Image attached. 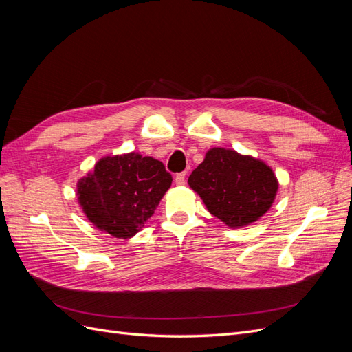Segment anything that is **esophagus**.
Returning a JSON list of instances; mask_svg holds the SVG:
<instances>
[{
  "mask_svg": "<svg viewBox=\"0 0 352 352\" xmlns=\"http://www.w3.org/2000/svg\"><path fill=\"white\" fill-rule=\"evenodd\" d=\"M175 182H176V185H177V186H182V185H185V184H186V173L184 172V173H179V175H176V177H175Z\"/></svg>",
  "mask_w": 352,
  "mask_h": 352,
  "instance_id": "esophagus-1",
  "label": "esophagus"
}]
</instances>
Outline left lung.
Instances as JSON below:
<instances>
[{
    "label": "left lung",
    "instance_id": "left-lung-1",
    "mask_svg": "<svg viewBox=\"0 0 352 352\" xmlns=\"http://www.w3.org/2000/svg\"><path fill=\"white\" fill-rule=\"evenodd\" d=\"M188 184L211 214L232 229L263 217L279 189L278 177L263 160L226 148L208 150Z\"/></svg>",
    "mask_w": 352,
    "mask_h": 352
}]
</instances>
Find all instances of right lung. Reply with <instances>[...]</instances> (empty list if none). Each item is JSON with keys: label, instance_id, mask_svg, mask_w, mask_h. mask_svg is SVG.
<instances>
[{"label": "right lung", "instance_id": "1", "mask_svg": "<svg viewBox=\"0 0 352 352\" xmlns=\"http://www.w3.org/2000/svg\"><path fill=\"white\" fill-rule=\"evenodd\" d=\"M172 175L153 157L107 155L79 179L76 195L92 225L114 238L135 236L172 185Z\"/></svg>", "mask_w": 352, "mask_h": 352}]
</instances>
